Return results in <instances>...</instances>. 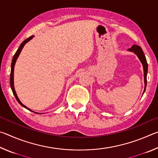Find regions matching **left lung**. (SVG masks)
<instances>
[{
	"label": "left lung",
	"mask_w": 158,
	"mask_h": 158,
	"mask_svg": "<svg viewBox=\"0 0 158 158\" xmlns=\"http://www.w3.org/2000/svg\"><path fill=\"white\" fill-rule=\"evenodd\" d=\"M130 52H135L138 58H139L140 61L142 63L143 65V75H144V83H145V87H144V91L146 90V84H147V79H146V76H147V73H148V63H147L146 61V58L145 55L143 52V50L141 49V48L138 46V45H135L134 44L133 46L130 48V49H128ZM144 93V92H143Z\"/></svg>",
	"instance_id": "8db88e82"
}]
</instances>
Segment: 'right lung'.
<instances>
[{
	"label": "right lung",
	"instance_id": "right-lung-1",
	"mask_svg": "<svg viewBox=\"0 0 158 158\" xmlns=\"http://www.w3.org/2000/svg\"><path fill=\"white\" fill-rule=\"evenodd\" d=\"M33 35L29 37L28 38L25 40L23 41V42H22V43L21 44L19 47V49H17V52H16V53H15V54L14 55V56H13L12 60V64H11V73H10V86H11L12 93H13V94H14V95H15L16 100H17L18 101V102L19 103L21 106H23V107H25L26 109H28V110L31 111H33L31 110V109H29L28 107H26V106L23 105V104L21 102L20 100H19V99L18 97H17V93H16V92H15V87H14V68H15V63H16V61H17V59L18 56H19V54H20V53H21V49H23V46H24V45L26 44V42H28L29 40H31L32 38H33Z\"/></svg>",
	"mask_w": 158,
	"mask_h": 158
}]
</instances>
